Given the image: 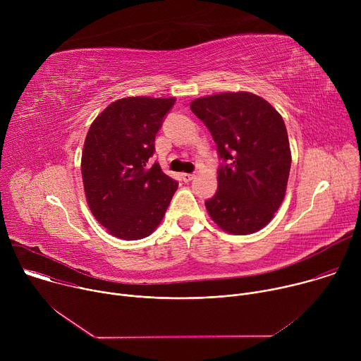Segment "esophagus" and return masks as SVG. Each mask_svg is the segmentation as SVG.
Instances as JSON below:
<instances>
[{"label": "esophagus", "mask_w": 361, "mask_h": 361, "mask_svg": "<svg viewBox=\"0 0 361 361\" xmlns=\"http://www.w3.org/2000/svg\"><path fill=\"white\" fill-rule=\"evenodd\" d=\"M181 178H183L184 183H188V181H191L194 178V174H191V173H181Z\"/></svg>", "instance_id": "1"}]
</instances>
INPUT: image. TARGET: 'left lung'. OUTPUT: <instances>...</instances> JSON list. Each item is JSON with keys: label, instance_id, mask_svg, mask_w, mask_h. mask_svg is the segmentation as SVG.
Segmentation results:
<instances>
[{"label": "left lung", "instance_id": "obj_1", "mask_svg": "<svg viewBox=\"0 0 361 361\" xmlns=\"http://www.w3.org/2000/svg\"><path fill=\"white\" fill-rule=\"evenodd\" d=\"M190 109L210 130L224 161L217 192L205 201L210 217L235 235L262 230L284 200L291 167L283 117L264 98L247 91L201 97Z\"/></svg>", "mask_w": 361, "mask_h": 361}]
</instances>
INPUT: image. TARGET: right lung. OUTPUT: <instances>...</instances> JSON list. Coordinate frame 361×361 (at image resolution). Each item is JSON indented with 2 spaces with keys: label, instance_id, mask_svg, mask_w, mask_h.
<instances>
[{
  "label": "right lung",
  "instance_id": "right-lung-1",
  "mask_svg": "<svg viewBox=\"0 0 361 361\" xmlns=\"http://www.w3.org/2000/svg\"><path fill=\"white\" fill-rule=\"evenodd\" d=\"M176 98L127 97L91 124L82 148L85 198L95 220L121 240L148 237L161 223L178 183L149 166L154 141Z\"/></svg>",
  "mask_w": 361,
  "mask_h": 361
}]
</instances>
